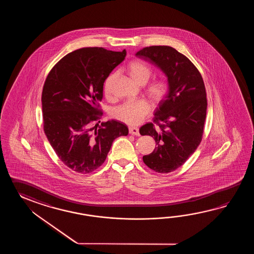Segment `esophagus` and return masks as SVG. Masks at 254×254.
I'll use <instances>...</instances> for the list:
<instances>
[{"instance_id": "34e87169", "label": "esophagus", "mask_w": 254, "mask_h": 254, "mask_svg": "<svg viewBox=\"0 0 254 254\" xmlns=\"http://www.w3.org/2000/svg\"><path fill=\"white\" fill-rule=\"evenodd\" d=\"M129 133L131 135H135V136H140V132H139V129L135 128V127H129Z\"/></svg>"}]
</instances>
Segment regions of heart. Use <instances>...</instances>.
<instances>
[{
    "instance_id": "obj_1",
    "label": "heart",
    "mask_w": 254,
    "mask_h": 254,
    "mask_svg": "<svg viewBox=\"0 0 254 254\" xmlns=\"http://www.w3.org/2000/svg\"><path fill=\"white\" fill-rule=\"evenodd\" d=\"M127 70L130 77L140 85H145L151 78L152 71L151 68L140 61H133L127 66ZM116 77V73H111L103 83V91L109 96L112 92V85ZM170 92V85L165 80L152 81L145 89L146 94L151 101L159 103L164 100ZM151 112V104L146 100L129 101L114 108L112 116L126 125H137L140 124Z\"/></svg>"
}]
</instances>
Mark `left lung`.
I'll use <instances>...</instances> for the list:
<instances>
[{"label":"left lung","instance_id":"1","mask_svg":"<svg viewBox=\"0 0 254 254\" xmlns=\"http://www.w3.org/2000/svg\"><path fill=\"white\" fill-rule=\"evenodd\" d=\"M136 56L155 65L167 77L170 92L153 118L158 127L146 124L140 133L151 136L157 145L142 157L143 162L157 173H171L189 159L202 139L207 111L204 82L194 64L173 47H145Z\"/></svg>","mask_w":254,"mask_h":254}]
</instances>
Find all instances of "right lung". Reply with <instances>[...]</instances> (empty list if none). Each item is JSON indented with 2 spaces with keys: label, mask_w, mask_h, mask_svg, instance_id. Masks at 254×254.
Returning <instances> with one entry per match:
<instances>
[{
  "label": "right lung",
  "mask_w": 254,
  "mask_h": 254,
  "mask_svg": "<svg viewBox=\"0 0 254 254\" xmlns=\"http://www.w3.org/2000/svg\"><path fill=\"white\" fill-rule=\"evenodd\" d=\"M125 56V50L79 49L60 60L45 80L43 129L60 160L76 173H90L100 167L113 141L129 132L115 120L92 125L103 115L99 103L104 81Z\"/></svg>",
  "instance_id": "add662e5"
}]
</instances>
